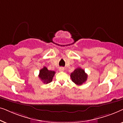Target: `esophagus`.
Instances as JSON below:
<instances>
[{"instance_id":"esophagus-1","label":"esophagus","mask_w":123,"mask_h":123,"mask_svg":"<svg viewBox=\"0 0 123 123\" xmlns=\"http://www.w3.org/2000/svg\"><path fill=\"white\" fill-rule=\"evenodd\" d=\"M59 70L60 72H63L64 70V68L63 67H60V68L59 69Z\"/></svg>"}]
</instances>
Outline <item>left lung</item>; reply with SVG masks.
<instances>
[{"mask_svg": "<svg viewBox=\"0 0 123 123\" xmlns=\"http://www.w3.org/2000/svg\"><path fill=\"white\" fill-rule=\"evenodd\" d=\"M87 74L85 70L80 68H77L70 74V77L74 83L80 86L85 83L87 80Z\"/></svg>", "mask_w": 123, "mask_h": 123, "instance_id": "8db88e82", "label": "left lung"}]
</instances>
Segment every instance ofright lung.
I'll return each instance as SVG.
<instances>
[{"label": "right lung", "mask_w": 123, "mask_h": 123, "mask_svg": "<svg viewBox=\"0 0 123 123\" xmlns=\"http://www.w3.org/2000/svg\"><path fill=\"white\" fill-rule=\"evenodd\" d=\"M55 74V72L54 71L48 70L46 67H44L40 70L38 77L43 83L47 84L52 81Z\"/></svg>", "instance_id": "obj_1"}]
</instances>
